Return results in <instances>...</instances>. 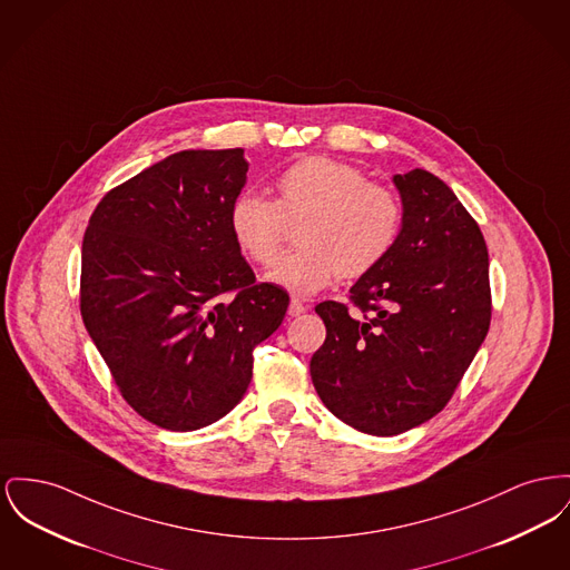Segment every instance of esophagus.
<instances>
[{"mask_svg": "<svg viewBox=\"0 0 570 570\" xmlns=\"http://www.w3.org/2000/svg\"><path fill=\"white\" fill-rule=\"evenodd\" d=\"M305 309H307V307H305L299 299H291V305H288V314H291V316H302Z\"/></svg>", "mask_w": 570, "mask_h": 570, "instance_id": "obj_1", "label": "esophagus"}]
</instances>
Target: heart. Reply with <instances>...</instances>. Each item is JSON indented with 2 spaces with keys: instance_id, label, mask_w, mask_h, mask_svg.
<instances>
[{
  "instance_id": "1",
  "label": "heart",
  "mask_w": 570,
  "mask_h": 570,
  "mask_svg": "<svg viewBox=\"0 0 570 570\" xmlns=\"http://www.w3.org/2000/svg\"><path fill=\"white\" fill-rule=\"evenodd\" d=\"M275 189V202L258 191H240L230 204L228 224L254 263L271 265L279 254L286 222L303 219L297 230L302 247L284 254L267 275L295 295H314L337 275H366L399 243V198L344 161L299 159L277 176Z\"/></svg>"
}]
</instances>
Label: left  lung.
Returning a JSON list of instances; mask_svg holds the SVG:
<instances>
[{"label":"left lung","mask_w":570,"mask_h":570,"mask_svg":"<svg viewBox=\"0 0 570 570\" xmlns=\"http://www.w3.org/2000/svg\"><path fill=\"white\" fill-rule=\"evenodd\" d=\"M402 230L390 256L362 275L351 299L323 302L327 327L312 383L344 424L401 435L452 399L491 323L489 252L478 224L435 174H394Z\"/></svg>","instance_id":"8db88e82"}]
</instances>
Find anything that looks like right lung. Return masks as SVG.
<instances>
[{"instance_id": "add662e5", "label": "right lung", "mask_w": 570, "mask_h": 570, "mask_svg": "<svg viewBox=\"0 0 570 570\" xmlns=\"http://www.w3.org/2000/svg\"><path fill=\"white\" fill-rule=\"evenodd\" d=\"M247 169L243 148L169 155L111 189L83 236V325L125 401L168 431L235 409L288 307L230 233Z\"/></svg>"}]
</instances>
